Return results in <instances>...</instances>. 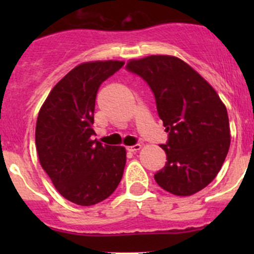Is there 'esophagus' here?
Returning <instances> with one entry per match:
<instances>
[{"label":"esophagus","mask_w":254,"mask_h":254,"mask_svg":"<svg viewBox=\"0 0 254 254\" xmlns=\"http://www.w3.org/2000/svg\"><path fill=\"white\" fill-rule=\"evenodd\" d=\"M140 150H141V145H140V143H136V145L129 146V147H127V151H130V152H137V151Z\"/></svg>","instance_id":"esophagus-1"}]
</instances>
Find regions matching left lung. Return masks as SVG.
Segmentation results:
<instances>
[{
    "label": "left lung",
    "mask_w": 254,
    "mask_h": 254,
    "mask_svg": "<svg viewBox=\"0 0 254 254\" xmlns=\"http://www.w3.org/2000/svg\"><path fill=\"white\" fill-rule=\"evenodd\" d=\"M127 68L151 87L168 132L167 143L161 145L167 162L155 181L175 195L198 193L217 176L229 152L226 107L211 84L176 56L132 59Z\"/></svg>",
    "instance_id": "left-lung-1"
}]
</instances>
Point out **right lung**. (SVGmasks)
I'll return each instance as SVG.
<instances>
[{
  "label": "right lung",
  "instance_id": "1",
  "mask_svg": "<svg viewBox=\"0 0 254 254\" xmlns=\"http://www.w3.org/2000/svg\"><path fill=\"white\" fill-rule=\"evenodd\" d=\"M123 65L119 60L79 64L54 86L38 114L40 165L59 193L77 205L103 201L124 173L125 147L92 140L97 92Z\"/></svg>",
  "mask_w": 254,
  "mask_h": 254
}]
</instances>
